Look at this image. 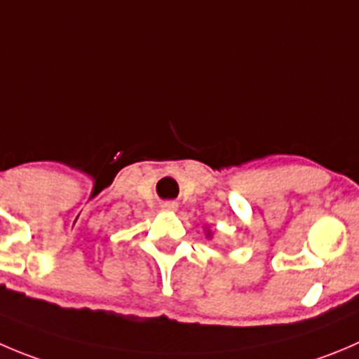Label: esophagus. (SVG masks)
<instances>
[{
  "label": "esophagus",
  "mask_w": 359,
  "mask_h": 359,
  "mask_svg": "<svg viewBox=\"0 0 359 359\" xmlns=\"http://www.w3.org/2000/svg\"><path fill=\"white\" fill-rule=\"evenodd\" d=\"M177 207H179V205H177L175 201H163L161 203V208L165 212H175Z\"/></svg>",
  "instance_id": "34e87169"
}]
</instances>
